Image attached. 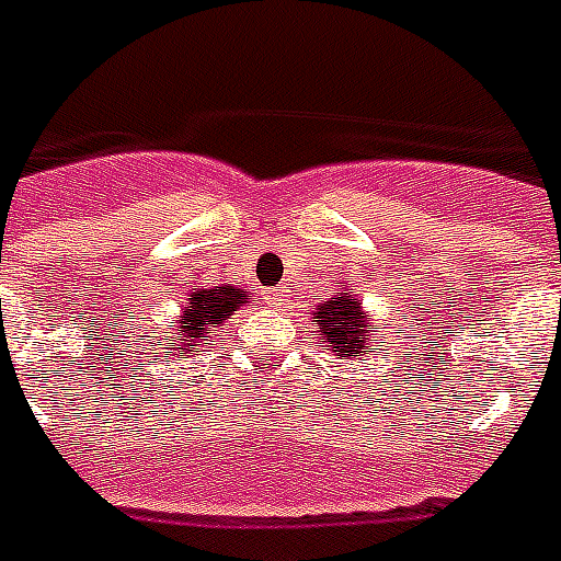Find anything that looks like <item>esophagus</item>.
<instances>
[{
    "mask_svg": "<svg viewBox=\"0 0 561 561\" xmlns=\"http://www.w3.org/2000/svg\"><path fill=\"white\" fill-rule=\"evenodd\" d=\"M271 302L273 306H285V302H288V294H273Z\"/></svg>",
    "mask_w": 561,
    "mask_h": 561,
    "instance_id": "esophagus-1",
    "label": "esophagus"
}]
</instances>
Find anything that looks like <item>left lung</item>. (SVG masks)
Here are the masks:
<instances>
[{
  "label": "left lung",
  "instance_id": "left-lung-1",
  "mask_svg": "<svg viewBox=\"0 0 561 561\" xmlns=\"http://www.w3.org/2000/svg\"><path fill=\"white\" fill-rule=\"evenodd\" d=\"M318 329L320 341L327 344L335 356L350 358V356H376L374 341H370V332H376L374 327H367V314L362 311V302H358L353 294H335L329 297L327 302H320L318 309ZM382 344V341H379Z\"/></svg>",
  "mask_w": 561,
  "mask_h": 561
}]
</instances>
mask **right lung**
<instances>
[{
  "label": "right lung",
  "instance_id": "obj_1",
  "mask_svg": "<svg viewBox=\"0 0 561 561\" xmlns=\"http://www.w3.org/2000/svg\"><path fill=\"white\" fill-rule=\"evenodd\" d=\"M241 302H247V290L232 288V285H224V288H194L191 297H187L185 314L179 320V329L173 332V344H167V350H173L176 358L179 353L196 350L203 341L211 337L214 327H220Z\"/></svg>",
  "mask_w": 561,
  "mask_h": 561
}]
</instances>
